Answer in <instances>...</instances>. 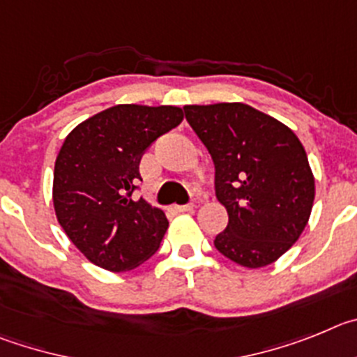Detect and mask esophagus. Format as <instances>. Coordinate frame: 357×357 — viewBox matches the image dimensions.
<instances>
[{
  "label": "esophagus",
  "mask_w": 357,
  "mask_h": 357,
  "mask_svg": "<svg viewBox=\"0 0 357 357\" xmlns=\"http://www.w3.org/2000/svg\"><path fill=\"white\" fill-rule=\"evenodd\" d=\"M174 210L178 211V213H185V211L194 210V204H178V206H174Z\"/></svg>",
  "instance_id": "34e87169"
}]
</instances>
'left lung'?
Returning a JSON list of instances; mask_svg holds the SVG:
<instances>
[{
    "instance_id": "8db88e82",
    "label": "left lung",
    "mask_w": 357,
    "mask_h": 357,
    "mask_svg": "<svg viewBox=\"0 0 357 357\" xmlns=\"http://www.w3.org/2000/svg\"><path fill=\"white\" fill-rule=\"evenodd\" d=\"M185 117L215 165V195L229 215L220 255L247 268L274 263L310 220L314 178L297 135L243 102L188 105Z\"/></svg>"
}]
</instances>
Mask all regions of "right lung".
<instances>
[{
  "instance_id": "add662e5",
  "label": "right lung",
  "mask_w": 357,
  "mask_h": 357,
  "mask_svg": "<svg viewBox=\"0 0 357 357\" xmlns=\"http://www.w3.org/2000/svg\"><path fill=\"white\" fill-rule=\"evenodd\" d=\"M181 121L178 107L117 105L67 135L54 162V213L89 261L126 272L158 250L169 220L131 195L144 151Z\"/></svg>"
}]
</instances>
